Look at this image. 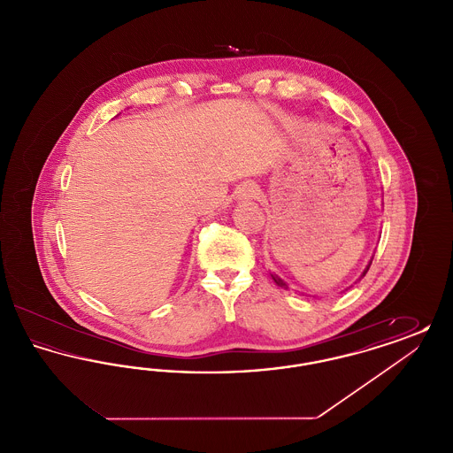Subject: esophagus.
<instances>
[{"label":"esophagus","instance_id":"34e87169","mask_svg":"<svg viewBox=\"0 0 453 453\" xmlns=\"http://www.w3.org/2000/svg\"><path fill=\"white\" fill-rule=\"evenodd\" d=\"M239 194H241L242 198H250V196H255V195H257V188H255L253 185H244Z\"/></svg>","mask_w":453,"mask_h":453}]
</instances>
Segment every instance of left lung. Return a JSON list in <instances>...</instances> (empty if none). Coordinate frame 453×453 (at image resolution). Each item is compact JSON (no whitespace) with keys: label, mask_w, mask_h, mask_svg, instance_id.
<instances>
[{"label":"left lung","mask_w":453,"mask_h":453,"mask_svg":"<svg viewBox=\"0 0 453 453\" xmlns=\"http://www.w3.org/2000/svg\"><path fill=\"white\" fill-rule=\"evenodd\" d=\"M370 265H372V261H368V265H366L365 270H364V273L360 275V279H358V280H362V279L365 277L366 272H368V268H370ZM272 279H273V280H275V283H277L279 287H281V288H285V290L288 288V285H287L285 281L281 280L280 277H277V275H273V273H272Z\"/></svg>","instance_id":"1"}]
</instances>
